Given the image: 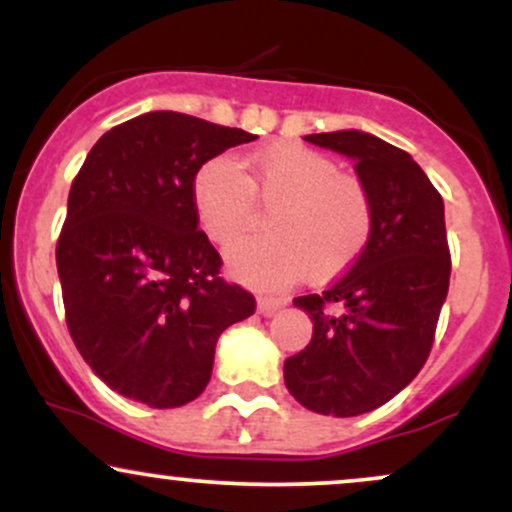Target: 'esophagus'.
Masks as SVG:
<instances>
[{
  "label": "esophagus",
  "instance_id": "34e87169",
  "mask_svg": "<svg viewBox=\"0 0 512 512\" xmlns=\"http://www.w3.org/2000/svg\"><path fill=\"white\" fill-rule=\"evenodd\" d=\"M286 303H289V301H286V298L264 296V298H260V301H257V310H260V315H264V317H272L276 310L284 308Z\"/></svg>",
  "mask_w": 512,
  "mask_h": 512
}]
</instances>
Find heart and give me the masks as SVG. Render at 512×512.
I'll list each match as a JSON object with an SVG mask.
<instances>
[{
    "instance_id": "1",
    "label": "heart",
    "mask_w": 512,
    "mask_h": 512,
    "mask_svg": "<svg viewBox=\"0 0 512 512\" xmlns=\"http://www.w3.org/2000/svg\"><path fill=\"white\" fill-rule=\"evenodd\" d=\"M216 156L197 170L192 199L204 233L226 245L255 223V194L269 214L267 236L240 238L226 250L228 269L255 286L330 279L363 250L373 226L361 180L339 173L330 156L301 144H272L243 161Z\"/></svg>"
}]
</instances>
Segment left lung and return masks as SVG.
I'll return each instance as SVG.
<instances>
[{"label":"left lung","mask_w":512,"mask_h":512,"mask_svg":"<svg viewBox=\"0 0 512 512\" xmlns=\"http://www.w3.org/2000/svg\"><path fill=\"white\" fill-rule=\"evenodd\" d=\"M303 139L354 161L373 226L342 279L293 301L313 322V339L286 358L284 380L315 414L358 416L402 392L431 351L450 286L445 207L419 163L375 134Z\"/></svg>","instance_id":"1"}]
</instances>
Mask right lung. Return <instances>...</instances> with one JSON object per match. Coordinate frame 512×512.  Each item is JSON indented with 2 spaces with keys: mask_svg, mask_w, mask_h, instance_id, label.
<instances>
[{
  "mask_svg": "<svg viewBox=\"0 0 512 512\" xmlns=\"http://www.w3.org/2000/svg\"><path fill=\"white\" fill-rule=\"evenodd\" d=\"M257 139L154 110L105 132L72 182L60 240L67 327L117 395L173 409L204 392L221 332L255 313L199 231L197 170Z\"/></svg>",
  "mask_w": 512,
  "mask_h": 512,
  "instance_id": "obj_1",
  "label": "right lung"
}]
</instances>
